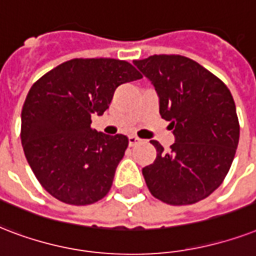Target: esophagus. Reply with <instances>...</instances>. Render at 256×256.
Instances as JSON below:
<instances>
[{
  "instance_id": "obj_1",
  "label": "esophagus",
  "mask_w": 256,
  "mask_h": 256,
  "mask_svg": "<svg viewBox=\"0 0 256 256\" xmlns=\"http://www.w3.org/2000/svg\"><path fill=\"white\" fill-rule=\"evenodd\" d=\"M128 142H130V146H138V142H142L140 138H136V136H130L128 138Z\"/></svg>"
}]
</instances>
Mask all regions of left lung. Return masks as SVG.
<instances>
[{"instance_id": "obj_1", "label": "left lung", "mask_w": 256, "mask_h": 256, "mask_svg": "<svg viewBox=\"0 0 256 256\" xmlns=\"http://www.w3.org/2000/svg\"><path fill=\"white\" fill-rule=\"evenodd\" d=\"M134 64L160 98V114L176 142L166 152L155 146V162L142 168L146 187L163 203L187 206L206 199L228 174L239 142V120L227 85L196 61L155 54Z\"/></svg>"}]
</instances>
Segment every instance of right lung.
Segmentation results:
<instances>
[{"mask_svg":"<svg viewBox=\"0 0 256 256\" xmlns=\"http://www.w3.org/2000/svg\"><path fill=\"white\" fill-rule=\"evenodd\" d=\"M128 61L73 58L32 85L21 112V142L32 171L62 203L88 206L110 192L128 146L126 134L90 128L118 85L142 78Z\"/></svg>","mask_w":256,"mask_h":256,"instance_id":"1","label":"right lung"}]
</instances>
